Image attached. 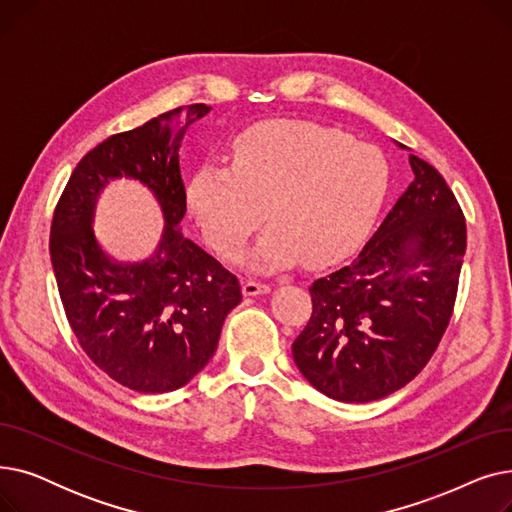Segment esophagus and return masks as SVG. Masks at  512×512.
<instances>
[{
	"label": "esophagus",
	"mask_w": 512,
	"mask_h": 512,
	"mask_svg": "<svg viewBox=\"0 0 512 512\" xmlns=\"http://www.w3.org/2000/svg\"><path fill=\"white\" fill-rule=\"evenodd\" d=\"M265 292H270V284L253 280V278L242 282V294H245V297H257V294H265Z\"/></svg>",
	"instance_id": "1"
}]
</instances>
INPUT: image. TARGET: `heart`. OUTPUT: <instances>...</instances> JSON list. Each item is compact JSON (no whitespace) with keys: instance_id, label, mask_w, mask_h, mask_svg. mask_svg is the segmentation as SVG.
<instances>
[{"instance_id":"obj_1","label":"heart","mask_w":512,"mask_h":512,"mask_svg":"<svg viewBox=\"0 0 512 512\" xmlns=\"http://www.w3.org/2000/svg\"><path fill=\"white\" fill-rule=\"evenodd\" d=\"M390 184L386 155L340 130L267 122L242 130L228 164L207 161L186 184V207L209 245L236 259L265 218L253 249L265 270L303 259L330 265L351 253L378 218Z\"/></svg>"}]
</instances>
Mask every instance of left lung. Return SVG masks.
Returning a JSON list of instances; mask_svg holds the SVG:
<instances>
[{
  "instance_id": "left-lung-1",
  "label": "left lung",
  "mask_w": 512,
  "mask_h": 512,
  "mask_svg": "<svg viewBox=\"0 0 512 512\" xmlns=\"http://www.w3.org/2000/svg\"><path fill=\"white\" fill-rule=\"evenodd\" d=\"M413 182L359 257L309 292L313 313L292 357L313 388L369 402L407 386L448 328L467 224L442 174L409 155Z\"/></svg>"
}]
</instances>
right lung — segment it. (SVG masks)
I'll list each match as a JSON object with an SVG mask.
<instances>
[{
    "label": "right lung",
    "instance_id": "obj_1",
    "mask_svg": "<svg viewBox=\"0 0 512 512\" xmlns=\"http://www.w3.org/2000/svg\"><path fill=\"white\" fill-rule=\"evenodd\" d=\"M207 112L193 103L112 134L78 161L53 211L49 255L68 324L87 357L134 392L191 382L242 301L238 278L178 228L186 213L180 141ZM120 175L149 185L165 211L158 251L141 264L112 262L90 228L100 188Z\"/></svg>",
    "mask_w": 512,
    "mask_h": 512
}]
</instances>
